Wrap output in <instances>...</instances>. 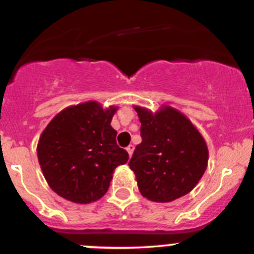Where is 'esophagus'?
<instances>
[{"label": "esophagus", "mask_w": 254, "mask_h": 254, "mask_svg": "<svg viewBox=\"0 0 254 254\" xmlns=\"http://www.w3.org/2000/svg\"><path fill=\"white\" fill-rule=\"evenodd\" d=\"M126 149H127V152H128L129 157H131V156H132V153H133V149H134V146H133V144H129V146H128V147H127V148H126Z\"/></svg>", "instance_id": "esophagus-1"}]
</instances>
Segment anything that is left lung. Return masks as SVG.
Instances as JSON below:
<instances>
[{
	"mask_svg": "<svg viewBox=\"0 0 254 254\" xmlns=\"http://www.w3.org/2000/svg\"><path fill=\"white\" fill-rule=\"evenodd\" d=\"M142 142L128 166L148 201L172 202L197 186L208 165V147L197 127L181 111L162 105L156 112L133 106Z\"/></svg>",
	"mask_w": 254,
	"mask_h": 254,
	"instance_id": "left-lung-1",
	"label": "left lung"
}]
</instances>
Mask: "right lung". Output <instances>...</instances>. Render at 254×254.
I'll return each instance as SVG.
<instances>
[{
  "instance_id": "1",
  "label": "right lung",
  "mask_w": 254,
  "mask_h": 254,
  "mask_svg": "<svg viewBox=\"0 0 254 254\" xmlns=\"http://www.w3.org/2000/svg\"><path fill=\"white\" fill-rule=\"evenodd\" d=\"M117 110V106L103 108L97 101H88L66 107L46 126L37 157L53 192L79 204L106 194L116 167L128 161L111 126Z\"/></svg>"
}]
</instances>
